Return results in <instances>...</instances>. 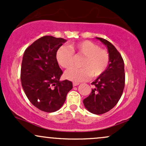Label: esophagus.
I'll list each match as a JSON object with an SVG mask.
<instances>
[{"label":"esophagus","mask_w":146,"mask_h":146,"mask_svg":"<svg viewBox=\"0 0 146 146\" xmlns=\"http://www.w3.org/2000/svg\"><path fill=\"white\" fill-rule=\"evenodd\" d=\"M79 84H80V83H79V82H75L73 83V86H78V85H79Z\"/></svg>","instance_id":"1"}]
</instances>
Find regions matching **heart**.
I'll list each match as a JSON object with an SVG mask.
<instances>
[{
	"mask_svg": "<svg viewBox=\"0 0 146 146\" xmlns=\"http://www.w3.org/2000/svg\"><path fill=\"white\" fill-rule=\"evenodd\" d=\"M69 47L71 50L66 46H61L57 51V60L62 67L68 68L73 65V53L84 58L80 64L82 68H71L66 71L65 76L68 80L73 82L84 81L90 76L99 77L106 70L109 64V54L97 44L84 40L71 44Z\"/></svg>",
	"mask_w": 146,
	"mask_h": 146,
	"instance_id": "obj_1",
	"label": "heart"
}]
</instances>
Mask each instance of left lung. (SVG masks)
Here are the masks:
<instances>
[{
	"instance_id": "obj_1",
	"label": "left lung",
	"mask_w": 146,
	"mask_h": 146,
	"mask_svg": "<svg viewBox=\"0 0 146 146\" xmlns=\"http://www.w3.org/2000/svg\"><path fill=\"white\" fill-rule=\"evenodd\" d=\"M96 38L108 48L109 64L104 73L91 84L95 88L83 103L91 113L101 115L111 110L121 98L125 86L124 62L119 52L110 42Z\"/></svg>"
}]
</instances>
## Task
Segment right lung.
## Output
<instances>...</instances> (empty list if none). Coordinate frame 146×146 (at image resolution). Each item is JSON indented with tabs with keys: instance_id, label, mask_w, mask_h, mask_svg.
<instances>
[{
	"instance_id": "1",
	"label": "right lung",
	"mask_w": 146,
	"mask_h": 146,
	"mask_svg": "<svg viewBox=\"0 0 146 146\" xmlns=\"http://www.w3.org/2000/svg\"><path fill=\"white\" fill-rule=\"evenodd\" d=\"M65 42L61 38L43 36L30 45L23 55L22 86L30 102L42 111L53 113L59 110L73 88L71 81H60L63 72L56 53Z\"/></svg>"
}]
</instances>
